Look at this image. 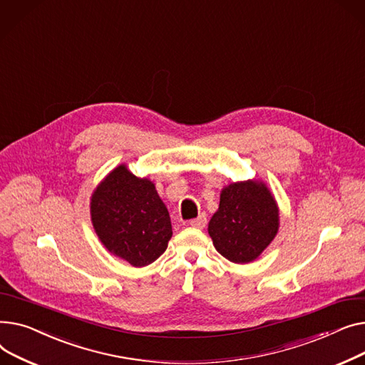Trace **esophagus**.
<instances>
[{
    "label": "esophagus",
    "instance_id": "esophagus-1",
    "mask_svg": "<svg viewBox=\"0 0 365 365\" xmlns=\"http://www.w3.org/2000/svg\"><path fill=\"white\" fill-rule=\"evenodd\" d=\"M190 225L195 227V228H203L206 225V215L205 213H200V215L195 220L190 221Z\"/></svg>",
    "mask_w": 365,
    "mask_h": 365
}]
</instances>
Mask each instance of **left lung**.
Returning <instances> with one entry per match:
<instances>
[{
	"instance_id": "obj_1",
	"label": "left lung",
	"mask_w": 365,
	"mask_h": 365,
	"mask_svg": "<svg viewBox=\"0 0 365 365\" xmlns=\"http://www.w3.org/2000/svg\"><path fill=\"white\" fill-rule=\"evenodd\" d=\"M207 231L213 246L228 261H255L278 231V207L267 185L246 181L225 187Z\"/></svg>"
}]
</instances>
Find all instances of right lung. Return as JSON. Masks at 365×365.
<instances>
[{"instance_id":"obj_1","label":"right lung","mask_w":365,"mask_h":365,"mask_svg":"<svg viewBox=\"0 0 365 365\" xmlns=\"http://www.w3.org/2000/svg\"><path fill=\"white\" fill-rule=\"evenodd\" d=\"M91 218L101 243L134 267L155 262L173 237L169 213L155 184L137 178L123 165L94 191Z\"/></svg>"}]
</instances>
